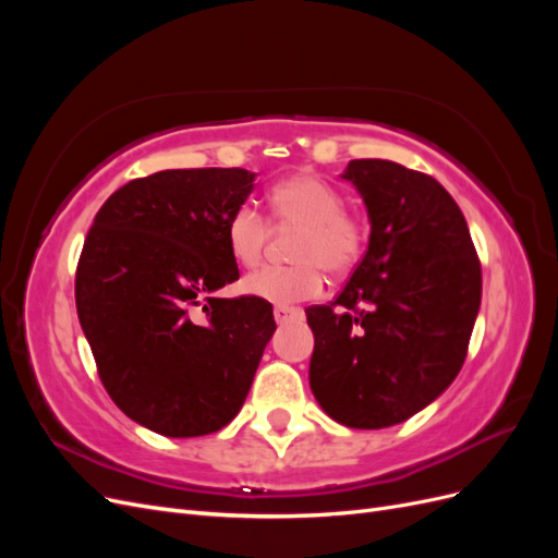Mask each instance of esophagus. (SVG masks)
<instances>
[{
	"mask_svg": "<svg viewBox=\"0 0 558 558\" xmlns=\"http://www.w3.org/2000/svg\"><path fill=\"white\" fill-rule=\"evenodd\" d=\"M302 316H305V312H302L300 307H286V305H277V307H275L277 324H286V320L302 318Z\"/></svg>",
	"mask_w": 558,
	"mask_h": 558,
	"instance_id": "obj_1",
	"label": "esophagus"
}]
</instances>
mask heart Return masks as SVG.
<instances>
[{"mask_svg": "<svg viewBox=\"0 0 558 558\" xmlns=\"http://www.w3.org/2000/svg\"><path fill=\"white\" fill-rule=\"evenodd\" d=\"M269 205L281 226L300 228L293 248V267H260L251 272L242 289L272 305H293L324 291V269L344 275L359 263L365 230L356 216L344 211V197L332 185L314 177H293L277 183ZM232 258L244 267L258 265L267 240V221L258 209L242 205L226 226Z\"/></svg>", "mask_w": 558, "mask_h": 558, "instance_id": "heart-1", "label": "heart"}]
</instances>
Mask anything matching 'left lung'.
<instances>
[{"mask_svg":"<svg viewBox=\"0 0 558 558\" xmlns=\"http://www.w3.org/2000/svg\"><path fill=\"white\" fill-rule=\"evenodd\" d=\"M369 240L332 305L310 307V386L337 424H402L459 375L482 302L465 218L433 177L391 160H351ZM341 310L335 313L333 307Z\"/></svg>","mask_w":558,"mask_h":558,"instance_id":"obj_1","label":"left lung"}]
</instances>
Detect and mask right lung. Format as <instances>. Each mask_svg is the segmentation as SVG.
Segmentation results:
<instances>
[{
	"instance_id": "right-lung-1",
	"label": "right lung",
	"mask_w": 558,
	"mask_h": 558,
	"mask_svg": "<svg viewBox=\"0 0 558 558\" xmlns=\"http://www.w3.org/2000/svg\"><path fill=\"white\" fill-rule=\"evenodd\" d=\"M253 181L240 167L134 179L105 202L83 244L76 312L99 379L123 414L158 435L228 426L277 330L269 302L216 298L240 279L226 226Z\"/></svg>"
}]
</instances>
